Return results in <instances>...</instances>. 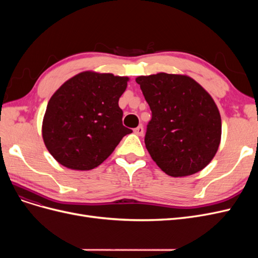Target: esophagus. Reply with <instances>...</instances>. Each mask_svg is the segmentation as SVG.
<instances>
[{
  "mask_svg": "<svg viewBox=\"0 0 258 258\" xmlns=\"http://www.w3.org/2000/svg\"><path fill=\"white\" fill-rule=\"evenodd\" d=\"M134 131H135V134H136V135H138V136H143V132H144L143 126H139V127H137Z\"/></svg>",
  "mask_w": 258,
  "mask_h": 258,
  "instance_id": "esophagus-1",
  "label": "esophagus"
}]
</instances>
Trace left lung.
Masks as SVG:
<instances>
[{"label":"left lung","instance_id":"obj_1","mask_svg":"<svg viewBox=\"0 0 258 258\" xmlns=\"http://www.w3.org/2000/svg\"><path fill=\"white\" fill-rule=\"evenodd\" d=\"M152 111L145 146L170 176H186L207 167L221 142L222 120L209 93L185 75L158 73L139 76Z\"/></svg>","mask_w":258,"mask_h":258}]
</instances>
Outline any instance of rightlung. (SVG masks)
<instances>
[{"mask_svg":"<svg viewBox=\"0 0 258 258\" xmlns=\"http://www.w3.org/2000/svg\"><path fill=\"white\" fill-rule=\"evenodd\" d=\"M128 77L83 72L53 93L43 120V139L62 166L91 170L132 132L122 124L118 100Z\"/></svg>","mask_w":258,"mask_h":258,"instance_id":"add662e5","label":"right lung"}]
</instances>
